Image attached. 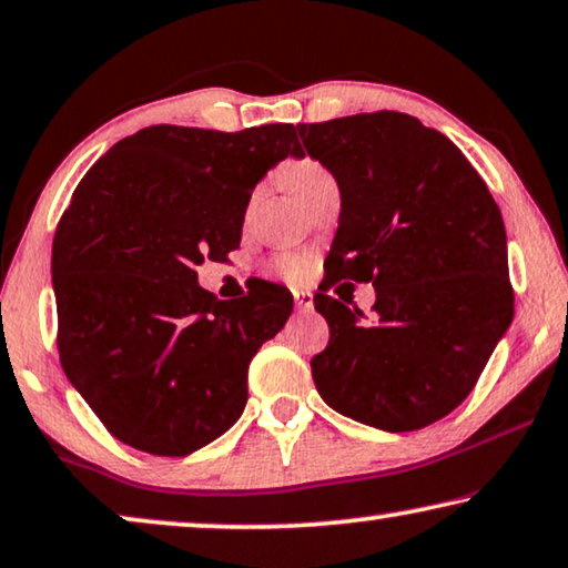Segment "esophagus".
<instances>
[{"mask_svg":"<svg viewBox=\"0 0 568 568\" xmlns=\"http://www.w3.org/2000/svg\"><path fill=\"white\" fill-rule=\"evenodd\" d=\"M292 294H294V304H297L300 312H310L312 307H315V302H312V294H310V292L294 290Z\"/></svg>","mask_w":568,"mask_h":568,"instance_id":"34e87169","label":"esophagus"}]
</instances>
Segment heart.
<instances>
[{"label":"heart","instance_id":"b5f03b06","mask_svg":"<svg viewBox=\"0 0 568 568\" xmlns=\"http://www.w3.org/2000/svg\"><path fill=\"white\" fill-rule=\"evenodd\" d=\"M284 179H286V186H290L294 192V196L302 200L304 194L312 192V189H315L317 184L331 182L333 176H331V171H327L320 161L297 159L284 169ZM274 268H276L278 276L290 278V282H302V278L307 276V271H310V261L304 256H297V253H284V256H278L274 261Z\"/></svg>","mask_w":568,"mask_h":568}]
</instances>
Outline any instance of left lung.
<instances>
[{
  "instance_id": "8db88e82",
  "label": "left lung",
  "mask_w": 568,
  "mask_h": 568,
  "mask_svg": "<svg viewBox=\"0 0 568 568\" xmlns=\"http://www.w3.org/2000/svg\"><path fill=\"white\" fill-rule=\"evenodd\" d=\"M341 189V220L315 310L327 348L310 361L327 405L389 433L462 405L515 315L507 235L495 196L438 130L402 112L297 125ZM341 277L372 281V326L326 297Z\"/></svg>"
}]
</instances>
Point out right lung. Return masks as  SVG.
<instances>
[{"instance_id": "obj_1", "label": "right lung", "mask_w": 568, "mask_h": 568, "mask_svg": "<svg viewBox=\"0 0 568 568\" xmlns=\"http://www.w3.org/2000/svg\"><path fill=\"white\" fill-rule=\"evenodd\" d=\"M302 155L290 122L220 133L151 125L112 145L53 235L55 345L106 433L153 456L220 438L248 399V364L292 315L284 286L220 302L204 258L241 245L253 186Z\"/></svg>"}]
</instances>
